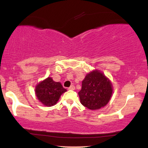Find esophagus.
I'll use <instances>...</instances> for the list:
<instances>
[{
    "label": "esophagus",
    "instance_id": "obj_1",
    "mask_svg": "<svg viewBox=\"0 0 148 148\" xmlns=\"http://www.w3.org/2000/svg\"><path fill=\"white\" fill-rule=\"evenodd\" d=\"M74 89H75V87H74V86H71L70 87L68 88L69 90H74Z\"/></svg>",
    "mask_w": 148,
    "mask_h": 148
}]
</instances>
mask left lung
<instances>
[{
	"instance_id": "left-lung-1",
	"label": "left lung",
	"mask_w": 148,
	"mask_h": 148,
	"mask_svg": "<svg viewBox=\"0 0 148 148\" xmlns=\"http://www.w3.org/2000/svg\"><path fill=\"white\" fill-rule=\"evenodd\" d=\"M113 85L108 77L98 69L86 74L79 92L81 104L90 110H97L109 102L113 94Z\"/></svg>"
}]
</instances>
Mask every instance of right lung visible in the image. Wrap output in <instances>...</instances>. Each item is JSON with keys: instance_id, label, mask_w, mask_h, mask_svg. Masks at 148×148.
Listing matches in <instances>:
<instances>
[{"instance_id": "obj_1", "label": "right lung", "mask_w": 148, "mask_h": 148, "mask_svg": "<svg viewBox=\"0 0 148 148\" xmlns=\"http://www.w3.org/2000/svg\"><path fill=\"white\" fill-rule=\"evenodd\" d=\"M67 91L60 82H56L51 77L40 81L35 86V92L37 99L46 106L56 104L62 94Z\"/></svg>"}]
</instances>
